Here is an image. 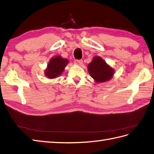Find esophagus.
Masks as SVG:
<instances>
[{
    "label": "esophagus",
    "mask_w": 154,
    "mask_h": 154,
    "mask_svg": "<svg viewBox=\"0 0 154 154\" xmlns=\"http://www.w3.org/2000/svg\"><path fill=\"white\" fill-rule=\"evenodd\" d=\"M74 63V64H76L77 65H82V63H83V61H82V60L75 59Z\"/></svg>",
    "instance_id": "esophagus-1"
}]
</instances>
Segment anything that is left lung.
Masks as SVG:
<instances>
[{
    "label": "left lung",
    "instance_id": "1",
    "mask_svg": "<svg viewBox=\"0 0 154 154\" xmlns=\"http://www.w3.org/2000/svg\"><path fill=\"white\" fill-rule=\"evenodd\" d=\"M89 73L97 82L110 80L114 73L113 69L108 65L100 57H95L88 66Z\"/></svg>",
    "mask_w": 154,
    "mask_h": 154
}]
</instances>
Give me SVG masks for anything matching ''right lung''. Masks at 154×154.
<instances>
[{
  "mask_svg": "<svg viewBox=\"0 0 154 154\" xmlns=\"http://www.w3.org/2000/svg\"><path fill=\"white\" fill-rule=\"evenodd\" d=\"M68 63V60L62 58L61 56H56L51 58L45 70V75L51 79L58 77L62 74Z\"/></svg>",
  "mask_w": 154,
  "mask_h": 154,
  "instance_id": "add662e5",
  "label": "right lung"
}]
</instances>
